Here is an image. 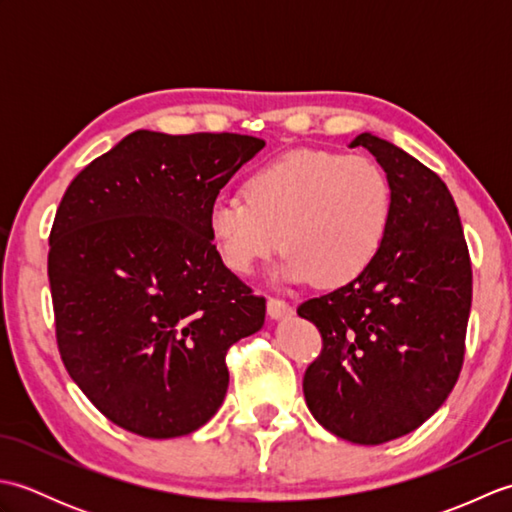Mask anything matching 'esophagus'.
I'll return each mask as SVG.
<instances>
[{"mask_svg": "<svg viewBox=\"0 0 512 512\" xmlns=\"http://www.w3.org/2000/svg\"><path fill=\"white\" fill-rule=\"evenodd\" d=\"M266 308H268L270 319H284V317H290V314H292L290 303L284 301V299H279V297H268Z\"/></svg>", "mask_w": 512, "mask_h": 512, "instance_id": "obj_1", "label": "esophagus"}]
</instances>
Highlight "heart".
I'll return each mask as SVG.
<instances>
[{
  "instance_id": "heart-1",
  "label": "heart",
  "mask_w": 512,
  "mask_h": 512,
  "mask_svg": "<svg viewBox=\"0 0 512 512\" xmlns=\"http://www.w3.org/2000/svg\"><path fill=\"white\" fill-rule=\"evenodd\" d=\"M394 198L374 160L299 149L250 173L244 198L224 195L209 209V233L222 262L255 273L277 250L281 277L345 286L363 275L383 246Z\"/></svg>"
}]
</instances>
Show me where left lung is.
I'll use <instances>...</instances> for the list:
<instances>
[{"instance_id": "8db88e82", "label": "left lung", "mask_w": 512, "mask_h": 512, "mask_svg": "<svg viewBox=\"0 0 512 512\" xmlns=\"http://www.w3.org/2000/svg\"><path fill=\"white\" fill-rule=\"evenodd\" d=\"M352 147H365L385 169L394 209L365 273L297 308L323 339L303 394L334 436L383 444L418 429L458 383L473 273L438 173L372 134L356 136Z\"/></svg>"}]
</instances>
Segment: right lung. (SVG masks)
<instances>
[{
	"label": "right lung",
	"mask_w": 512,
	"mask_h": 512,
	"mask_svg": "<svg viewBox=\"0 0 512 512\" xmlns=\"http://www.w3.org/2000/svg\"><path fill=\"white\" fill-rule=\"evenodd\" d=\"M242 134L138 132L65 189L48 279L61 361L92 405L143 438L187 436L228 389V347L266 299L222 262L209 209L264 149Z\"/></svg>",
	"instance_id": "right-lung-1"
}]
</instances>
